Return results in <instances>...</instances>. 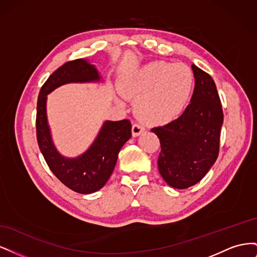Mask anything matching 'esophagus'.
<instances>
[{
  "mask_svg": "<svg viewBox=\"0 0 257 257\" xmlns=\"http://www.w3.org/2000/svg\"><path fill=\"white\" fill-rule=\"evenodd\" d=\"M144 132H145V128L141 125V124H137V123L133 124V128H132V134H133L134 137L139 136L142 133H144Z\"/></svg>",
  "mask_w": 257,
  "mask_h": 257,
  "instance_id": "obj_1",
  "label": "esophagus"
}]
</instances>
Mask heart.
<instances>
[{
	"instance_id": "heart-1",
	"label": "heart",
	"mask_w": 257,
	"mask_h": 257,
	"mask_svg": "<svg viewBox=\"0 0 257 257\" xmlns=\"http://www.w3.org/2000/svg\"><path fill=\"white\" fill-rule=\"evenodd\" d=\"M194 85L189 66L157 61L131 75L122 85L124 97L135 100L139 118L152 124L175 120L188 104Z\"/></svg>"
}]
</instances>
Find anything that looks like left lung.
<instances>
[{"label": "left lung", "instance_id": "obj_1", "mask_svg": "<svg viewBox=\"0 0 257 257\" xmlns=\"http://www.w3.org/2000/svg\"><path fill=\"white\" fill-rule=\"evenodd\" d=\"M195 78L191 103L178 119L151 132L161 143L159 172L174 189L198 183L219 155L223 110L211 76L192 65Z\"/></svg>", "mask_w": 257, "mask_h": 257}]
</instances>
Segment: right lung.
I'll return each mask as SVG.
<instances>
[{"instance_id":"1","label":"right lung","mask_w":257,"mask_h":257,"mask_svg":"<svg viewBox=\"0 0 257 257\" xmlns=\"http://www.w3.org/2000/svg\"><path fill=\"white\" fill-rule=\"evenodd\" d=\"M100 81H103L102 76L88 60L69 61L52 73L37 99L36 134L40 150L54 176L67 188L80 194L94 193L106 184L121 148L132 137L131 122L105 121L87 150L76 158H67L58 151L52 141L47 118V95L66 83Z\"/></svg>"}]
</instances>
